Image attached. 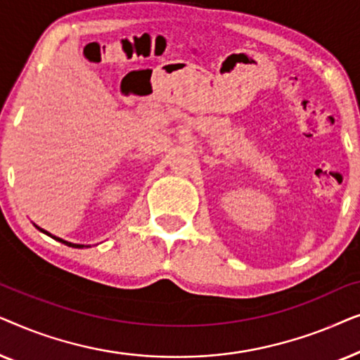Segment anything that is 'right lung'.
Segmentation results:
<instances>
[{
  "instance_id": "right-lung-1",
  "label": "right lung",
  "mask_w": 360,
  "mask_h": 360,
  "mask_svg": "<svg viewBox=\"0 0 360 360\" xmlns=\"http://www.w3.org/2000/svg\"><path fill=\"white\" fill-rule=\"evenodd\" d=\"M36 226V224H34ZM36 228L41 231V233H44V234H47V236H51L52 239H56V240H58V243H62V244H65V245H68V248H75V249H83V248H90V245H83V244H73V243H68V240H63V239H60V238H57V236H52L51 233H47V231H44L42 228H39V226H36Z\"/></svg>"
}]
</instances>
